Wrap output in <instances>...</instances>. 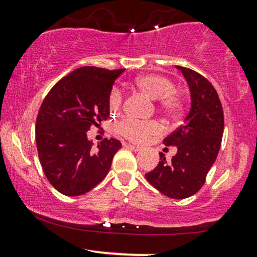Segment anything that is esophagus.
I'll return each instance as SVG.
<instances>
[{
	"mask_svg": "<svg viewBox=\"0 0 257 257\" xmlns=\"http://www.w3.org/2000/svg\"><path fill=\"white\" fill-rule=\"evenodd\" d=\"M125 147L128 148V149H131V150H134V152H139V150H141V148H139L138 145H132V144H126Z\"/></svg>",
	"mask_w": 257,
	"mask_h": 257,
	"instance_id": "1",
	"label": "esophagus"
}]
</instances>
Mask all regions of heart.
<instances>
[{"mask_svg":"<svg viewBox=\"0 0 257 257\" xmlns=\"http://www.w3.org/2000/svg\"><path fill=\"white\" fill-rule=\"evenodd\" d=\"M136 87L150 99H159V109L167 115H175L180 109V98L173 93V84L169 79L159 74H142L136 78ZM121 95L118 92L113 93L109 99V108L116 112L120 108ZM118 132L125 138L133 142L147 141L149 137L160 133V125L157 121H138L136 119H123L118 124Z\"/></svg>","mask_w":257,"mask_h":257,"instance_id":"obj_1","label":"heart"}]
</instances>
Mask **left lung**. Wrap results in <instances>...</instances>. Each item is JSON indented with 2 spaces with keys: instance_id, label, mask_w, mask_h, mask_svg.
Masks as SVG:
<instances>
[{
  "instance_id": "1",
  "label": "left lung",
  "mask_w": 257,
  "mask_h": 257,
  "mask_svg": "<svg viewBox=\"0 0 257 257\" xmlns=\"http://www.w3.org/2000/svg\"><path fill=\"white\" fill-rule=\"evenodd\" d=\"M190 92V110L175 132L164 139L178 152L167 162L160 153L159 164L145 178L157 190L172 199L194 195L205 183L224 133V113L216 90L208 79L193 69L177 66Z\"/></svg>"
}]
</instances>
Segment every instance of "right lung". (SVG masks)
Listing matches in <instances>:
<instances>
[{
  "label": "right lung",
  "mask_w": 257,
  "mask_h": 257,
  "mask_svg": "<svg viewBox=\"0 0 257 257\" xmlns=\"http://www.w3.org/2000/svg\"><path fill=\"white\" fill-rule=\"evenodd\" d=\"M123 72L82 67L59 80L41 105L36 120L38 158L48 181L63 195L92 190L121 148L112 138L94 149L87 132L108 118L110 92Z\"/></svg>",
  "instance_id": "add662e5"
}]
</instances>
